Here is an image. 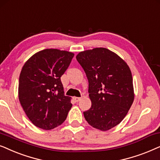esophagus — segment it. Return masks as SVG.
Masks as SVG:
<instances>
[{
    "label": "esophagus",
    "mask_w": 160,
    "mask_h": 160,
    "mask_svg": "<svg viewBox=\"0 0 160 160\" xmlns=\"http://www.w3.org/2000/svg\"><path fill=\"white\" fill-rule=\"evenodd\" d=\"M73 99H74V101H75V102H79L80 99H81V98H80V97H74L73 98Z\"/></svg>",
    "instance_id": "34e87169"
}]
</instances>
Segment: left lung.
I'll use <instances>...</instances> for the list:
<instances>
[{
  "label": "left lung",
  "instance_id": "left-lung-1",
  "mask_svg": "<svg viewBox=\"0 0 160 160\" xmlns=\"http://www.w3.org/2000/svg\"><path fill=\"white\" fill-rule=\"evenodd\" d=\"M76 58L88 80L91 107L83 112L93 128L107 131L121 122L135 99L132 75L127 63L104 48L82 51Z\"/></svg>",
  "mask_w": 160,
  "mask_h": 160
}]
</instances>
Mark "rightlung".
<instances>
[{
  "instance_id": "right-lung-1",
  "label": "right lung",
  "mask_w": 160,
  "mask_h": 160,
  "mask_svg": "<svg viewBox=\"0 0 160 160\" xmlns=\"http://www.w3.org/2000/svg\"><path fill=\"white\" fill-rule=\"evenodd\" d=\"M74 54L58 49H45L25 63L19 79V100L30 121L39 128L50 130L67 118L71 97L64 95L61 77Z\"/></svg>"
}]
</instances>
